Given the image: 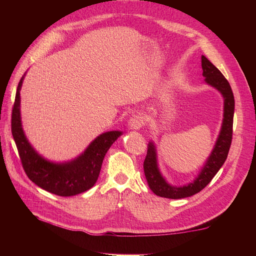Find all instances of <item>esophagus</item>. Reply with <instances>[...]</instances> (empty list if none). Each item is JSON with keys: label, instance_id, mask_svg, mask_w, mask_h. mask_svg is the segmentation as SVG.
I'll use <instances>...</instances> for the list:
<instances>
[{"label": "esophagus", "instance_id": "1", "mask_svg": "<svg viewBox=\"0 0 256 256\" xmlns=\"http://www.w3.org/2000/svg\"><path fill=\"white\" fill-rule=\"evenodd\" d=\"M129 128L132 130H140L143 126V118L140 115H134L132 118H130L129 120Z\"/></svg>", "mask_w": 256, "mask_h": 256}]
</instances>
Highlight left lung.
<instances>
[{"mask_svg":"<svg viewBox=\"0 0 256 256\" xmlns=\"http://www.w3.org/2000/svg\"><path fill=\"white\" fill-rule=\"evenodd\" d=\"M202 69L204 82L216 88L223 97V120L218 138L214 148L206 159L203 168L192 182L184 186H173L166 182L160 172L158 166L157 148L154 141L147 146V154L144 160V173L147 184L156 196L166 198H184L196 194L212 182L228 158V154L233 136V118L235 100L233 90L228 80L210 60L202 56Z\"/></svg>","mask_w":256,"mask_h":256,"instance_id":"8db88e82","label":"left lung"}]
</instances>
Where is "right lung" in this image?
<instances>
[{"instance_id": "obj_1", "label": "right lung", "mask_w": 256, "mask_h": 256, "mask_svg": "<svg viewBox=\"0 0 256 256\" xmlns=\"http://www.w3.org/2000/svg\"><path fill=\"white\" fill-rule=\"evenodd\" d=\"M24 76L26 74L18 84L14 98L12 134L28 177L38 187L60 196H72L90 190L98 180L106 152L122 132L112 130L99 134L82 154L69 161L54 162L46 159L28 142L22 127L20 90Z\"/></svg>"}]
</instances>
